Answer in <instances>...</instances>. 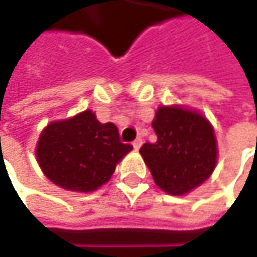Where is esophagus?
<instances>
[{
    "label": "esophagus",
    "mask_w": 257,
    "mask_h": 257,
    "mask_svg": "<svg viewBox=\"0 0 257 257\" xmlns=\"http://www.w3.org/2000/svg\"><path fill=\"white\" fill-rule=\"evenodd\" d=\"M142 144H143V140L140 139V137H137L136 140L133 142V147H134V150H139L140 147H142Z\"/></svg>",
    "instance_id": "obj_1"
}]
</instances>
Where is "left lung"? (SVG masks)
I'll return each mask as SVG.
<instances>
[{"mask_svg": "<svg viewBox=\"0 0 257 257\" xmlns=\"http://www.w3.org/2000/svg\"><path fill=\"white\" fill-rule=\"evenodd\" d=\"M154 143L140 149L156 184L169 194H184L210 177L216 166V139L202 114L180 107H160L156 113Z\"/></svg>", "mask_w": 257, "mask_h": 257, "instance_id": "1", "label": "left lung"}]
</instances>
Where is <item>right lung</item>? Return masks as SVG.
Instances as JSON below:
<instances>
[{
    "instance_id": "right-lung-1",
    "label": "right lung",
    "mask_w": 257,
    "mask_h": 257,
    "mask_svg": "<svg viewBox=\"0 0 257 257\" xmlns=\"http://www.w3.org/2000/svg\"><path fill=\"white\" fill-rule=\"evenodd\" d=\"M132 149V144L121 143L113 123L101 124L87 110L47 125L37 144V160L57 186L93 192L110 180L115 164Z\"/></svg>"
}]
</instances>
